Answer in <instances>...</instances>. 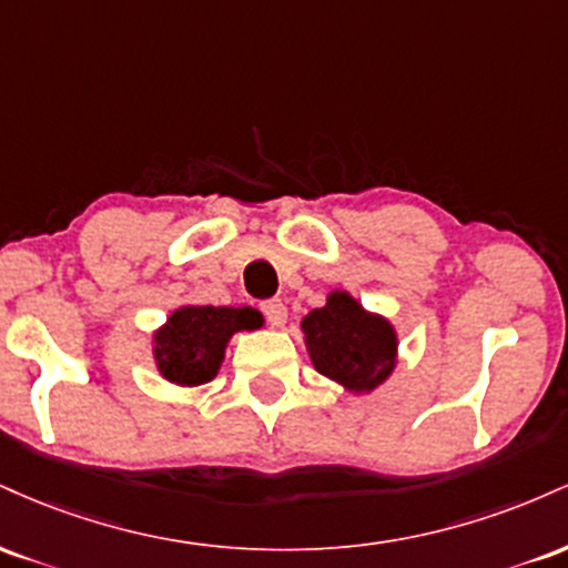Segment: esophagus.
Segmentation results:
<instances>
[{
  "instance_id": "obj_1",
  "label": "esophagus",
  "mask_w": 568,
  "mask_h": 568,
  "mask_svg": "<svg viewBox=\"0 0 568 568\" xmlns=\"http://www.w3.org/2000/svg\"><path fill=\"white\" fill-rule=\"evenodd\" d=\"M262 312L266 315V321H270L272 328H283L285 321H288V310H285V304L280 302V298H270V302H264Z\"/></svg>"
}]
</instances>
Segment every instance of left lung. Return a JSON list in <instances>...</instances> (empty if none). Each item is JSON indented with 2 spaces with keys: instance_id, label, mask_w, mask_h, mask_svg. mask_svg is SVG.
Instances as JSON below:
<instances>
[{
  "instance_id": "1",
  "label": "left lung",
  "mask_w": 568,
  "mask_h": 568,
  "mask_svg": "<svg viewBox=\"0 0 568 568\" xmlns=\"http://www.w3.org/2000/svg\"><path fill=\"white\" fill-rule=\"evenodd\" d=\"M302 331L317 374L352 395L374 393L397 366L395 325L368 312L349 291H331L323 306L302 317Z\"/></svg>"
}]
</instances>
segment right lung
<instances>
[{"instance_id": "1", "label": "right lung", "mask_w": 568, "mask_h": 568, "mask_svg": "<svg viewBox=\"0 0 568 568\" xmlns=\"http://www.w3.org/2000/svg\"><path fill=\"white\" fill-rule=\"evenodd\" d=\"M262 325L253 306L181 304L152 334L154 366L175 387H200L216 379L232 336Z\"/></svg>"}]
</instances>
